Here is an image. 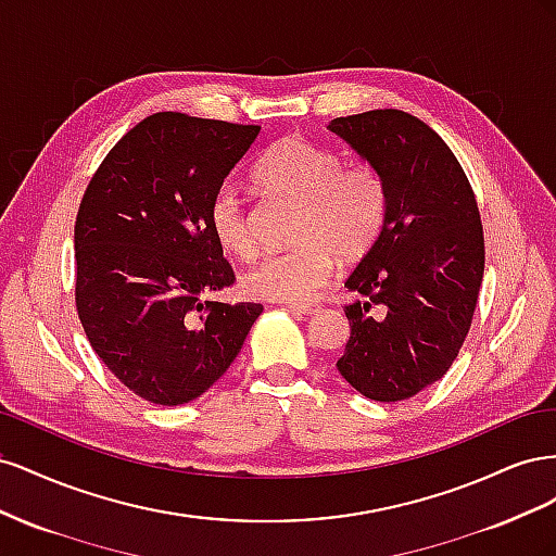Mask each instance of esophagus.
<instances>
[{
    "mask_svg": "<svg viewBox=\"0 0 556 556\" xmlns=\"http://www.w3.org/2000/svg\"><path fill=\"white\" fill-rule=\"evenodd\" d=\"M290 311L296 315H315L319 313L317 304H290Z\"/></svg>",
    "mask_w": 556,
    "mask_h": 556,
    "instance_id": "34e87169",
    "label": "esophagus"
}]
</instances>
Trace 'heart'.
Wrapping results in <instances>:
<instances>
[{
  "instance_id": "b5f03b06",
  "label": "heart",
  "mask_w": 556,
  "mask_h": 556,
  "mask_svg": "<svg viewBox=\"0 0 556 556\" xmlns=\"http://www.w3.org/2000/svg\"><path fill=\"white\" fill-rule=\"evenodd\" d=\"M250 178L260 190L299 206L292 227L296 245L245 271L243 288L250 296L304 301L331 278L339 260L362 262L384 229L390 190L378 166L345 162L339 150L306 137L268 146ZM206 217L215 243L227 255L255 257V225L237 190H215Z\"/></svg>"
}]
</instances>
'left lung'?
Listing matches in <instances>:
<instances>
[{
  "label": "left lung",
  "mask_w": 556,
  "mask_h": 556,
  "mask_svg": "<svg viewBox=\"0 0 556 556\" xmlns=\"http://www.w3.org/2000/svg\"><path fill=\"white\" fill-rule=\"evenodd\" d=\"M331 131L376 164L390 211L376 248L345 280L350 339L341 376L374 401H403L441 380L478 306L484 233L473 188L419 117L378 109L333 117Z\"/></svg>",
  "instance_id": "8db88e82"
}]
</instances>
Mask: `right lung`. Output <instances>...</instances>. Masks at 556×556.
<instances>
[{"instance_id": "1", "label": "right lung", "mask_w": 556, "mask_h": 556, "mask_svg": "<svg viewBox=\"0 0 556 556\" xmlns=\"http://www.w3.org/2000/svg\"><path fill=\"white\" fill-rule=\"evenodd\" d=\"M257 134V125L153 113L109 150L80 199L83 331L109 371L157 406L204 394L264 308L206 299L237 282L208 229V201Z\"/></svg>"}]
</instances>
